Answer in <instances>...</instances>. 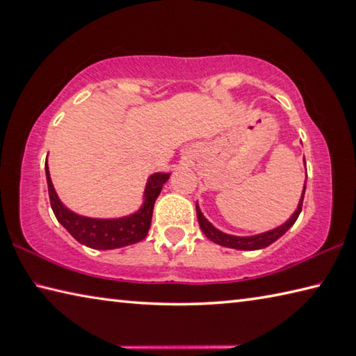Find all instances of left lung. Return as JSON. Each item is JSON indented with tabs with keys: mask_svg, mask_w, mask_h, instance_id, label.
<instances>
[{
	"mask_svg": "<svg viewBox=\"0 0 356 356\" xmlns=\"http://www.w3.org/2000/svg\"><path fill=\"white\" fill-rule=\"evenodd\" d=\"M304 191H306V185H304V190H302V196L300 200V204H298V209L295 211V213L286 220L284 225H280V227L266 231V233H261V234H255V236H233V234H227V233H222V231L217 229L216 227L211 222H207L206 217L202 216V212L200 211L198 207V202H196V216H198V222H200V227L201 231L204 233L209 239L212 242H216L218 245H223V247H229V249H236V250H258V249H264V247H268L273 244V242L277 241L280 236H284L286 231H289L293 225H295L296 218L300 217L301 213V209H302V200H304Z\"/></svg>",
	"mask_w": 356,
	"mask_h": 356,
	"instance_id": "1",
	"label": "left lung"
}]
</instances>
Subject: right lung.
Returning a JSON list of instances; mask_svg holds the SVG:
<instances>
[{
    "instance_id": "1",
    "label": "right lung",
    "mask_w": 356,
    "mask_h": 356,
    "mask_svg": "<svg viewBox=\"0 0 356 356\" xmlns=\"http://www.w3.org/2000/svg\"><path fill=\"white\" fill-rule=\"evenodd\" d=\"M46 177L49 187L50 206L58 222L63 225L72 238L81 244L97 250L120 249L143 241L149 233L154 213L155 201L160 195L163 185L169 179V174L155 172L147 180L144 191V204L138 212L122 218H88L77 216L65 207L54 188L52 179L46 163Z\"/></svg>"
}]
</instances>
